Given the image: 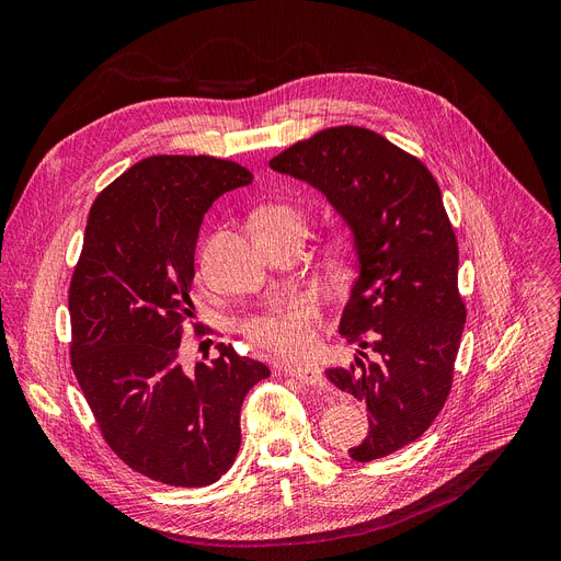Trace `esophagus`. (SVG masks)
<instances>
[{"instance_id":"esophagus-1","label":"esophagus","mask_w":561,"mask_h":561,"mask_svg":"<svg viewBox=\"0 0 561 561\" xmlns=\"http://www.w3.org/2000/svg\"><path fill=\"white\" fill-rule=\"evenodd\" d=\"M284 371L288 377H296L298 381H302L305 386H314V388H323L325 386V377L321 375V369L309 367V365H286Z\"/></svg>"}]
</instances>
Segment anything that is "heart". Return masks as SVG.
<instances>
[{"label":"heart","mask_w":561,"mask_h":561,"mask_svg":"<svg viewBox=\"0 0 561 561\" xmlns=\"http://www.w3.org/2000/svg\"><path fill=\"white\" fill-rule=\"evenodd\" d=\"M305 213L291 203H273L261 210V228L294 226L305 231ZM342 247V242H340ZM321 323V302L307 291H282L259 312L242 321V333L254 346L273 356L296 358L314 346Z\"/></svg>","instance_id":"1"}]
</instances>
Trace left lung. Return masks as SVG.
<instances>
[{"instance_id": "1", "label": "left lung", "mask_w": 561, "mask_h": 561, "mask_svg": "<svg viewBox=\"0 0 561 561\" xmlns=\"http://www.w3.org/2000/svg\"><path fill=\"white\" fill-rule=\"evenodd\" d=\"M270 165L317 186L354 233L358 277L340 333L358 356L325 377L369 411L367 437L348 455L379 460L439 416L467 321L439 184L421 159L351 124L298 140Z\"/></svg>"}]
</instances>
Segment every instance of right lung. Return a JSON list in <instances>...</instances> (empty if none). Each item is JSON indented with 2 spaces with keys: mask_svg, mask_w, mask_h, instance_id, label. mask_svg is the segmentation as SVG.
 Wrapping results in <instances>:
<instances>
[{
  "mask_svg": "<svg viewBox=\"0 0 561 561\" xmlns=\"http://www.w3.org/2000/svg\"><path fill=\"white\" fill-rule=\"evenodd\" d=\"M254 180L217 157L157 154L103 190L69 286L71 367L117 458L152 481L203 488L231 469L240 409L270 369L217 344L186 371L180 356L203 215Z\"/></svg>",
  "mask_w": 561,
  "mask_h": 561,
  "instance_id": "1",
  "label": "right lung"
}]
</instances>
